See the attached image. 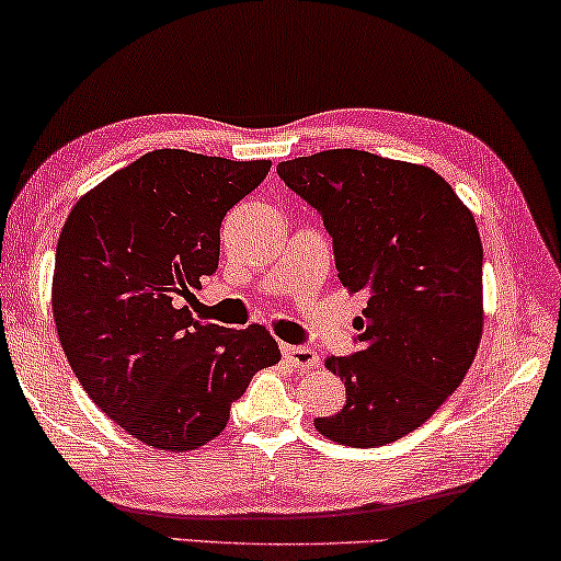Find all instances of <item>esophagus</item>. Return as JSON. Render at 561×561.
Here are the masks:
<instances>
[{"mask_svg": "<svg viewBox=\"0 0 561 561\" xmlns=\"http://www.w3.org/2000/svg\"><path fill=\"white\" fill-rule=\"evenodd\" d=\"M283 355L288 357L293 367H300V370H306V367H320V363H323L313 347L306 345H283Z\"/></svg>", "mask_w": 561, "mask_h": 561, "instance_id": "1", "label": "esophagus"}]
</instances>
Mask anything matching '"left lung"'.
I'll list each match as a JSON object with an SVG mask.
<instances>
[{
  "instance_id": "8db88e82",
  "label": "left lung",
  "mask_w": 561,
  "mask_h": 561,
  "mask_svg": "<svg viewBox=\"0 0 561 561\" xmlns=\"http://www.w3.org/2000/svg\"><path fill=\"white\" fill-rule=\"evenodd\" d=\"M323 216L343 286L367 293L357 353L328 357L345 405L316 417L351 447L405 437L457 390L482 337V241L474 216L427 167L333 149L278 163Z\"/></svg>"
}]
</instances>
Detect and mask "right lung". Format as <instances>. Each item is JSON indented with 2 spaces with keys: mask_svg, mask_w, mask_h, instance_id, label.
Segmentation results:
<instances>
[{
  "mask_svg": "<svg viewBox=\"0 0 561 561\" xmlns=\"http://www.w3.org/2000/svg\"><path fill=\"white\" fill-rule=\"evenodd\" d=\"M271 161L159 149L71 208L51 310L81 388L128 435L188 453L224 433L231 402L280 360L263 325L198 323L183 300L214 275L220 220Z\"/></svg>",
  "mask_w": 561,
  "mask_h": 561,
  "instance_id": "right-lung-1",
  "label": "right lung"
}]
</instances>
